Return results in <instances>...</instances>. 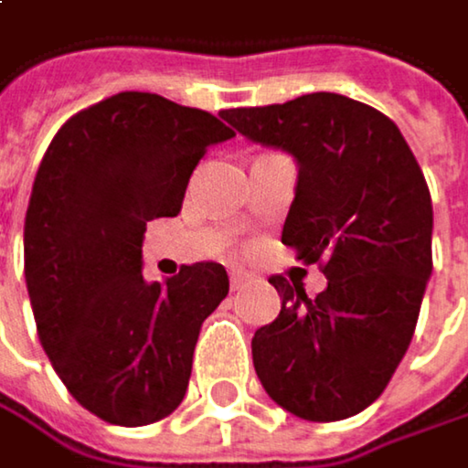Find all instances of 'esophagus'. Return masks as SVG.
<instances>
[{
  "instance_id": "esophagus-1",
  "label": "esophagus",
  "mask_w": 468,
  "mask_h": 468,
  "mask_svg": "<svg viewBox=\"0 0 468 468\" xmlns=\"http://www.w3.org/2000/svg\"><path fill=\"white\" fill-rule=\"evenodd\" d=\"M247 282H250V274L244 269H229V285H232V291H241Z\"/></svg>"
}]
</instances>
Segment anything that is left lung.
I'll list each match as a JSON object with an SVG mask.
<instances>
[{
	"label": "left lung",
	"instance_id": "1",
	"mask_svg": "<svg viewBox=\"0 0 468 468\" xmlns=\"http://www.w3.org/2000/svg\"><path fill=\"white\" fill-rule=\"evenodd\" d=\"M221 117L252 142L299 164L282 244L318 263L326 291L271 277L277 321L252 337L269 398L310 422L365 411L395 376L433 271V205L400 128L378 109L337 92L288 103L227 109Z\"/></svg>",
	"mask_w": 468,
	"mask_h": 468
}]
</instances>
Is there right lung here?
<instances>
[{
	"label": "right lung",
	"mask_w": 468,
	"mask_h": 468,
	"mask_svg": "<svg viewBox=\"0 0 468 468\" xmlns=\"http://www.w3.org/2000/svg\"><path fill=\"white\" fill-rule=\"evenodd\" d=\"M218 117L155 92H117L51 139L24 221L37 337L68 392L112 425L169 417L188 387L202 321L229 291L224 266L142 277L144 227L177 216Z\"/></svg>",
	"instance_id": "right-lung-1"
}]
</instances>
